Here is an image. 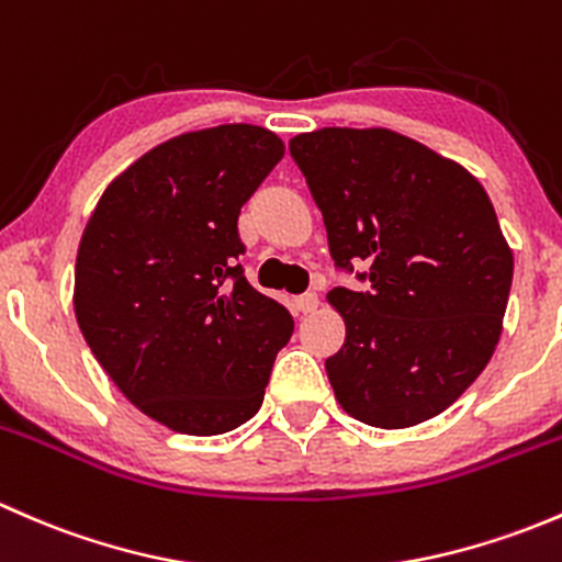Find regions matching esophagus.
<instances>
[{
	"label": "esophagus",
	"instance_id": "1",
	"mask_svg": "<svg viewBox=\"0 0 562 562\" xmlns=\"http://www.w3.org/2000/svg\"><path fill=\"white\" fill-rule=\"evenodd\" d=\"M296 307H299V313H304V315L315 313V310L321 307V299H317V293H313V291L302 293V296L296 299Z\"/></svg>",
	"mask_w": 562,
	"mask_h": 562
}]
</instances>
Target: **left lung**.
<instances>
[{
  "label": "left lung",
  "instance_id": "obj_1",
  "mask_svg": "<svg viewBox=\"0 0 562 562\" xmlns=\"http://www.w3.org/2000/svg\"><path fill=\"white\" fill-rule=\"evenodd\" d=\"M339 269L370 266V291L334 288L345 342L328 356L348 416L405 429L454 405L503 331L514 252L473 173L386 127L291 138Z\"/></svg>",
  "mask_w": 562,
  "mask_h": 562
}]
</instances>
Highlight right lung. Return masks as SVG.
Masks as SVG:
<instances>
[{"instance_id":"1","label":"right lung","mask_w":562,"mask_h":562,"mask_svg":"<svg viewBox=\"0 0 562 562\" xmlns=\"http://www.w3.org/2000/svg\"><path fill=\"white\" fill-rule=\"evenodd\" d=\"M285 155L258 124L181 133L100 195L76 258L78 326L162 427L223 435L258 413L293 317L236 263L239 212Z\"/></svg>"}]
</instances>
